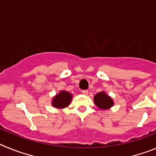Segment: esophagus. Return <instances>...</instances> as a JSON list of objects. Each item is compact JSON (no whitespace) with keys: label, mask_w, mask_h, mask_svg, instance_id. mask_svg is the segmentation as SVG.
Returning <instances> with one entry per match:
<instances>
[{"label":"esophagus","mask_w":156,"mask_h":156,"mask_svg":"<svg viewBox=\"0 0 156 156\" xmlns=\"http://www.w3.org/2000/svg\"><path fill=\"white\" fill-rule=\"evenodd\" d=\"M82 93L84 95H87L88 94V90H83Z\"/></svg>","instance_id":"esophagus-1"}]
</instances>
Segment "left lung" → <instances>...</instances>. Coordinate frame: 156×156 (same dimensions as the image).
<instances>
[{"label":"left lung","mask_w":156,"mask_h":156,"mask_svg":"<svg viewBox=\"0 0 156 156\" xmlns=\"http://www.w3.org/2000/svg\"><path fill=\"white\" fill-rule=\"evenodd\" d=\"M95 105L101 109H107L113 105V101L111 98L108 97L105 92H100L97 94L94 98Z\"/></svg>","instance_id":"1"}]
</instances>
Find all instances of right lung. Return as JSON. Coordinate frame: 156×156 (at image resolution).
I'll list each match as a JSON object with an SVG mask.
<instances>
[{
  "label": "right lung",
  "mask_w": 156,
  "mask_h": 156,
  "mask_svg": "<svg viewBox=\"0 0 156 156\" xmlns=\"http://www.w3.org/2000/svg\"><path fill=\"white\" fill-rule=\"evenodd\" d=\"M72 100V94L67 91H61L54 98L52 105L55 108H65L69 105Z\"/></svg>",
  "instance_id": "obj_1"
}]
</instances>
